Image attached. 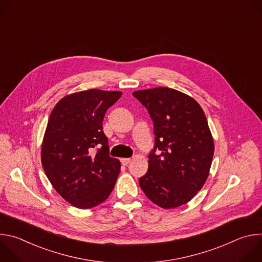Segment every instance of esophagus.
<instances>
[{
	"label": "esophagus",
	"mask_w": 262,
	"mask_h": 262,
	"mask_svg": "<svg viewBox=\"0 0 262 262\" xmlns=\"http://www.w3.org/2000/svg\"><path fill=\"white\" fill-rule=\"evenodd\" d=\"M132 162V159H121V163H122V165H124V166H127L129 163Z\"/></svg>",
	"instance_id": "esophagus-1"
}]
</instances>
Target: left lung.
I'll return each instance as SVG.
<instances>
[{
  "instance_id": "1",
  "label": "left lung",
  "mask_w": 262,
  "mask_h": 262,
  "mask_svg": "<svg viewBox=\"0 0 262 262\" xmlns=\"http://www.w3.org/2000/svg\"><path fill=\"white\" fill-rule=\"evenodd\" d=\"M133 95L148 110L156 135L148 171L139 179L142 191L166 209L188 203L205 183L214 152L202 107L191 96L168 87Z\"/></svg>"
}]
</instances>
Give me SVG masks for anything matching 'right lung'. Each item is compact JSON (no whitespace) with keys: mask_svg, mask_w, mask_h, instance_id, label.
Segmentation results:
<instances>
[{"mask_svg":"<svg viewBox=\"0 0 262 262\" xmlns=\"http://www.w3.org/2000/svg\"><path fill=\"white\" fill-rule=\"evenodd\" d=\"M120 91L90 89L63 97L53 108L41 146V164L59 195L81 209L102 203L113 191L120 162L108 156L102 130L106 110ZM98 146L96 154L93 147Z\"/></svg>","mask_w":262,"mask_h":262,"instance_id":"right-lung-1","label":"right lung"}]
</instances>
